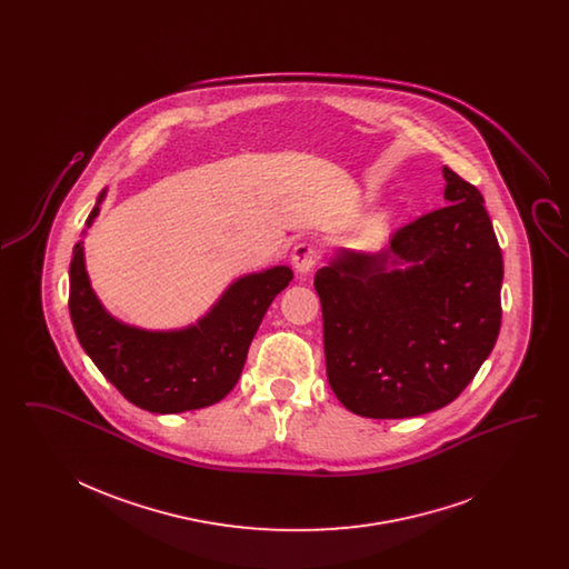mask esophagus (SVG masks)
I'll return each mask as SVG.
<instances>
[{
    "instance_id": "obj_1",
    "label": "esophagus",
    "mask_w": 569,
    "mask_h": 569,
    "mask_svg": "<svg viewBox=\"0 0 569 569\" xmlns=\"http://www.w3.org/2000/svg\"><path fill=\"white\" fill-rule=\"evenodd\" d=\"M318 260H320V251H318L316 244L309 243V241L298 243L295 251H292V264H295L298 274H309L316 269Z\"/></svg>"
}]
</instances>
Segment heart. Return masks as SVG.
Wrapping results in <instances>:
<instances>
[{
    "mask_svg": "<svg viewBox=\"0 0 569 569\" xmlns=\"http://www.w3.org/2000/svg\"><path fill=\"white\" fill-rule=\"evenodd\" d=\"M395 211L392 209H388V211H383L381 216L376 217L373 221H371V226H369V232H379V230H383V228H388V223L395 219Z\"/></svg>",
    "mask_w": 569,
    "mask_h": 569,
    "instance_id": "obj_1",
    "label": "heart"
}]
</instances>
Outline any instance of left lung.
I'll list each match as a JSON object with an SVG mask.
<instances>
[{
	"label": "left lung",
	"mask_w": 569,
	"mask_h": 569,
	"mask_svg": "<svg viewBox=\"0 0 569 569\" xmlns=\"http://www.w3.org/2000/svg\"><path fill=\"white\" fill-rule=\"evenodd\" d=\"M446 207L379 253L339 249L313 286L326 376L352 413L422 416L452 403L492 352L503 258L485 198L443 166Z\"/></svg>",
	"instance_id": "obj_1"
}]
</instances>
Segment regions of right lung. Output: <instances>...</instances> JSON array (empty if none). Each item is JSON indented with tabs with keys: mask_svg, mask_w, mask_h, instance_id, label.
<instances>
[{
	"mask_svg": "<svg viewBox=\"0 0 569 569\" xmlns=\"http://www.w3.org/2000/svg\"><path fill=\"white\" fill-rule=\"evenodd\" d=\"M104 198L107 188L87 228ZM290 281L292 269L286 264L247 272L193 325L149 330L121 322L102 305L91 288L81 239L70 262V318L82 350L130 403L153 413H183L216 406L237 386L258 326Z\"/></svg>",
	"mask_w": 569,
	"mask_h": 569,
	"instance_id": "add662e5",
	"label": "right lung"
}]
</instances>
